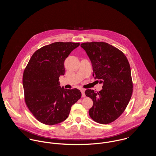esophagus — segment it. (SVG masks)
I'll list each match as a JSON object with an SVG mask.
<instances>
[{
    "label": "esophagus",
    "instance_id": "34e87169",
    "mask_svg": "<svg viewBox=\"0 0 156 156\" xmlns=\"http://www.w3.org/2000/svg\"><path fill=\"white\" fill-rule=\"evenodd\" d=\"M81 92H82V96L83 97H85V90L83 89H82L81 90Z\"/></svg>",
    "mask_w": 156,
    "mask_h": 156
}]
</instances>
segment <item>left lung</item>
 <instances>
[{"label":"left lung","mask_w":156,"mask_h":156,"mask_svg":"<svg viewBox=\"0 0 156 156\" xmlns=\"http://www.w3.org/2000/svg\"><path fill=\"white\" fill-rule=\"evenodd\" d=\"M80 46L90 60L93 76L103 83L99 92L91 89L85 92L93 101L89 116L98 123L109 124L125 111L132 95L129 62L122 51L108 43H84Z\"/></svg>","instance_id":"obj_1"}]
</instances>
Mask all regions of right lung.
Listing matches in <instances>:
<instances>
[{
  "mask_svg": "<svg viewBox=\"0 0 156 156\" xmlns=\"http://www.w3.org/2000/svg\"><path fill=\"white\" fill-rule=\"evenodd\" d=\"M79 43L56 42L37 50L23 76L25 103L40 122L60 123L68 118L71 108L81 97L79 89H65L59 77L64 75V61Z\"/></svg>",
  "mask_w": 156,
  "mask_h": 156,
  "instance_id": "obj_1",
  "label": "right lung"
}]
</instances>
